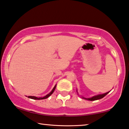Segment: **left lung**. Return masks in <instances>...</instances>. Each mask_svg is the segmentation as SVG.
<instances>
[{
    "label": "left lung",
    "instance_id": "1",
    "mask_svg": "<svg viewBox=\"0 0 129 129\" xmlns=\"http://www.w3.org/2000/svg\"><path fill=\"white\" fill-rule=\"evenodd\" d=\"M110 91L107 92H106V93H105V94L97 95L94 96H92V97H91V98H84V97H82V98L85 99V100H86L91 101L98 100H100V99H101V98H103V97H104L105 96H106V95H107V94H108Z\"/></svg>",
    "mask_w": 129,
    "mask_h": 129
}]
</instances>
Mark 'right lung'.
<instances>
[{
	"label": "right lung",
	"mask_w": 129,
	"mask_h": 129,
	"mask_svg": "<svg viewBox=\"0 0 129 129\" xmlns=\"http://www.w3.org/2000/svg\"><path fill=\"white\" fill-rule=\"evenodd\" d=\"M56 84L54 86V87L53 88V89L51 91L49 94H48L47 95H46L44 97H39V98H38V97L34 96H28V98H31V99H33V100H45V99H46V98H47L48 97H49L51 95L52 93H53V92L54 91V90H55V88H56Z\"/></svg>",
	"instance_id": "obj_1"
}]
</instances>
